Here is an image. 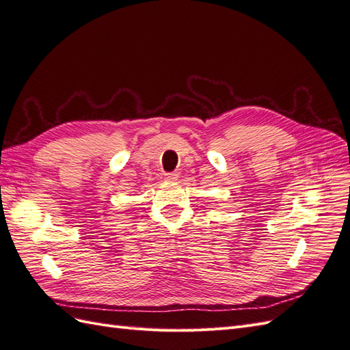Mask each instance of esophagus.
Listing matches in <instances>:
<instances>
[{"instance_id": "1", "label": "esophagus", "mask_w": 350, "mask_h": 350, "mask_svg": "<svg viewBox=\"0 0 350 350\" xmlns=\"http://www.w3.org/2000/svg\"><path fill=\"white\" fill-rule=\"evenodd\" d=\"M178 176H179L178 172H171V174H166V175H165V179H166V181L174 183V181H176Z\"/></svg>"}]
</instances>
